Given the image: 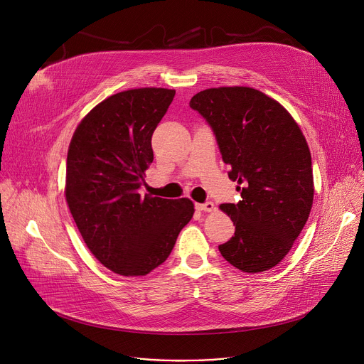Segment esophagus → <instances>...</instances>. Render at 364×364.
I'll list each match as a JSON object with an SVG mask.
<instances>
[{
  "mask_svg": "<svg viewBox=\"0 0 364 364\" xmlns=\"http://www.w3.org/2000/svg\"><path fill=\"white\" fill-rule=\"evenodd\" d=\"M196 209L200 212H213L215 204L213 201H204V203H196Z\"/></svg>",
  "mask_w": 364,
  "mask_h": 364,
  "instance_id": "esophagus-1",
  "label": "esophagus"
}]
</instances>
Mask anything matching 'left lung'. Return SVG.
<instances>
[{"label": "left lung", "mask_w": 364, "mask_h": 364, "mask_svg": "<svg viewBox=\"0 0 364 364\" xmlns=\"http://www.w3.org/2000/svg\"><path fill=\"white\" fill-rule=\"evenodd\" d=\"M191 109L212 128L242 200L225 203L235 236L219 246L235 268L256 274L278 265L305 226L314 198L308 144L277 100L252 87L194 95Z\"/></svg>", "instance_id": "left-lung-1"}]
</instances>
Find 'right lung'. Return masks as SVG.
<instances>
[{
    "mask_svg": "<svg viewBox=\"0 0 364 364\" xmlns=\"http://www.w3.org/2000/svg\"><path fill=\"white\" fill-rule=\"evenodd\" d=\"M174 95L163 87L112 95L83 118L69 145L70 213L97 261L124 277L146 275L161 265L194 213L188 198L139 194L154 160L152 132Z\"/></svg>",
    "mask_w": 364,
    "mask_h": 364,
    "instance_id": "1",
    "label": "right lung"
}]
</instances>
